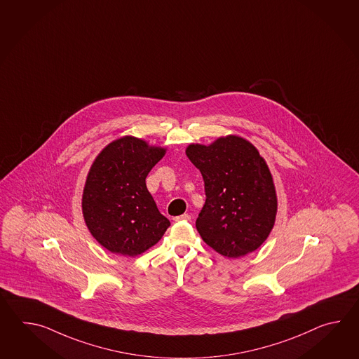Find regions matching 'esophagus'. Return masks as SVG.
<instances>
[{
	"label": "esophagus",
	"instance_id": "esophagus-1",
	"mask_svg": "<svg viewBox=\"0 0 359 359\" xmlns=\"http://www.w3.org/2000/svg\"><path fill=\"white\" fill-rule=\"evenodd\" d=\"M191 219V215H189V214H182V215H178V217H176L175 218V221L180 222V221H190Z\"/></svg>",
	"mask_w": 359,
	"mask_h": 359
}]
</instances>
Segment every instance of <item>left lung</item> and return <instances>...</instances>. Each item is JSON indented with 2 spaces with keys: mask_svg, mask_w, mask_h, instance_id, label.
<instances>
[{
  "mask_svg": "<svg viewBox=\"0 0 359 359\" xmlns=\"http://www.w3.org/2000/svg\"><path fill=\"white\" fill-rule=\"evenodd\" d=\"M186 155L204 180L205 204L196 219L201 238L227 258L257 250L277 213L275 184L259 151L244 138L227 136L209 146L192 144Z\"/></svg>",
  "mask_w": 359,
  "mask_h": 359,
  "instance_id": "8db88e82",
  "label": "left lung"
}]
</instances>
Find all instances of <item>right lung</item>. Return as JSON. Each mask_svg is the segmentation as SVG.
<instances>
[{"label":"right lung","mask_w":359,"mask_h":359,"mask_svg":"<svg viewBox=\"0 0 359 359\" xmlns=\"http://www.w3.org/2000/svg\"><path fill=\"white\" fill-rule=\"evenodd\" d=\"M165 149L126 136L97 155L84 184V222L109 252L136 257L156 244L170 222L159 212L146 177Z\"/></svg>","instance_id":"add662e5"}]
</instances>
